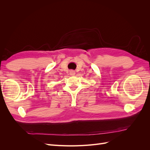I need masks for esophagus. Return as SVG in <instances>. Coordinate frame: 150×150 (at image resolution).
<instances>
[{"label":"esophagus","mask_w":150,"mask_h":150,"mask_svg":"<svg viewBox=\"0 0 150 150\" xmlns=\"http://www.w3.org/2000/svg\"><path fill=\"white\" fill-rule=\"evenodd\" d=\"M69 74H70L71 76H74L75 74H76V72H75V71H70Z\"/></svg>","instance_id":"34e87169"}]
</instances>
